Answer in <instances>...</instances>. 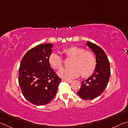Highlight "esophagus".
<instances>
[{
  "instance_id": "obj_1",
  "label": "esophagus",
  "mask_w": 128,
  "mask_h": 128,
  "mask_svg": "<svg viewBox=\"0 0 128 128\" xmlns=\"http://www.w3.org/2000/svg\"><path fill=\"white\" fill-rule=\"evenodd\" d=\"M62 80H64V81H65V82H68V83H69V84L72 83V80H64V79H62Z\"/></svg>"
}]
</instances>
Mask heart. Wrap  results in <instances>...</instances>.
Returning <instances> with one entry per match:
<instances>
[{
  "mask_svg": "<svg viewBox=\"0 0 128 128\" xmlns=\"http://www.w3.org/2000/svg\"><path fill=\"white\" fill-rule=\"evenodd\" d=\"M63 52L67 58L72 59L70 62L71 68L59 71L58 74L66 79H73L81 75L86 78L91 76L96 68V59L94 54L84 48L71 46L64 49ZM49 64L53 68L60 70L63 67V60L58 54L52 53L48 58Z\"/></svg>",
  "mask_w": 128,
  "mask_h": 128,
  "instance_id": "obj_1",
  "label": "heart"
}]
</instances>
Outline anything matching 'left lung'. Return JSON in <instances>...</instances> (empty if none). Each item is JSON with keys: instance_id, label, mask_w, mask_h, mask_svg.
<instances>
[{"instance_id": "1", "label": "left lung", "mask_w": 128, "mask_h": 128, "mask_svg": "<svg viewBox=\"0 0 128 128\" xmlns=\"http://www.w3.org/2000/svg\"><path fill=\"white\" fill-rule=\"evenodd\" d=\"M86 45L95 54L97 64L93 74L82 81L81 87L77 94L82 99L90 100L101 95L106 89L110 76V68L108 56L102 49L88 41Z\"/></svg>"}]
</instances>
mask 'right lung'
I'll return each instance as SVG.
<instances>
[{
  "label": "right lung",
  "mask_w": 128,
  "mask_h": 128,
  "mask_svg": "<svg viewBox=\"0 0 128 128\" xmlns=\"http://www.w3.org/2000/svg\"><path fill=\"white\" fill-rule=\"evenodd\" d=\"M53 44H39L27 52L21 60L19 84L23 96L35 105H44L53 99L61 78L48 62Z\"/></svg>",
  "instance_id": "obj_1"
}]
</instances>
